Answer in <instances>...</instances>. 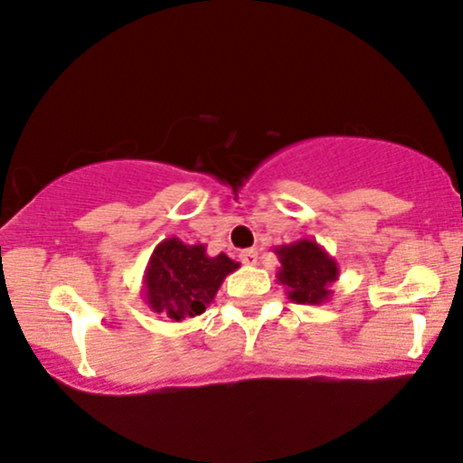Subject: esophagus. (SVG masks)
Segmentation results:
<instances>
[{
	"label": "esophagus",
	"instance_id": "esophagus-1",
	"mask_svg": "<svg viewBox=\"0 0 463 463\" xmlns=\"http://www.w3.org/2000/svg\"><path fill=\"white\" fill-rule=\"evenodd\" d=\"M240 260L244 261L246 266L257 264V250H255V248H246V250L240 252Z\"/></svg>",
	"mask_w": 463,
	"mask_h": 463
}]
</instances>
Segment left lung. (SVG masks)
<instances>
[{
    "instance_id": "1",
    "label": "left lung",
    "mask_w": 463,
    "mask_h": 463,
    "mask_svg": "<svg viewBox=\"0 0 463 463\" xmlns=\"http://www.w3.org/2000/svg\"><path fill=\"white\" fill-rule=\"evenodd\" d=\"M279 260L277 281L295 304H324L330 299V286L339 279V266L335 257L315 240H299L275 248Z\"/></svg>"
}]
</instances>
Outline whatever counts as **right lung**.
Returning a JSON list of instances; mask_svg holds the SVG:
<instances>
[{"label":"right lung","instance_id":"1","mask_svg":"<svg viewBox=\"0 0 463 463\" xmlns=\"http://www.w3.org/2000/svg\"><path fill=\"white\" fill-rule=\"evenodd\" d=\"M237 269L240 264L223 252L211 257L203 244H184L179 237H168L155 246L144 270V301L153 313L173 321L197 317Z\"/></svg>","mask_w":463,"mask_h":463}]
</instances>
